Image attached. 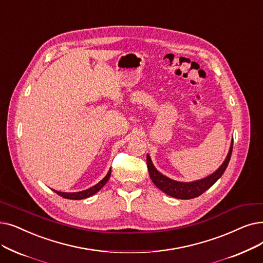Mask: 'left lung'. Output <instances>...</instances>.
Instances as JSON below:
<instances>
[{"mask_svg":"<svg viewBox=\"0 0 263 263\" xmlns=\"http://www.w3.org/2000/svg\"><path fill=\"white\" fill-rule=\"evenodd\" d=\"M232 148H233V140L231 141L229 153H228L222 164L218 168H217L214 173H212L211 175L204 177L202 179L189 181V182L177 181L174 179H171L167 176L159 172V171L155 167L152 159H151V156L147 154L148 172H149V176H151L154 184L160 190L166 193V195H168L170 197L181 199V200H189V199L197 198V197L201 196L203 192L210 189L215 184V182L221 177L228 164H229L231 154H232Z\"/></svg>","mask_w":263,"mask_h":263,"instance_id":"left-lung-1","label":"left lung"}]
</instances>
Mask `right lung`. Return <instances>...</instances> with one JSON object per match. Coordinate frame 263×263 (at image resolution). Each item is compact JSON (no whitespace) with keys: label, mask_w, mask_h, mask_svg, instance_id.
Here are the masks:
<instances>
[{"label":"right lung","mask_w":263,"mask_h":263,"mask_svg":"<svg viewBox=\"0 0 263 263\" xmlns=\"http://www.w3.org/2000/svg\"><path fill=\"white\" fill-rule=\"evenodd\" d=\"M110 173H111V170L109 168L108 173L106 174V176L102 179L101 181H99L97 185L90 187L86 190H83V191H78V192H61V191H57V190H53L57 195H59L60 197L62 198H65V199H70V200H82V199H87L91 196H93L95 193H97L99 190H101L102 188L104 187V185L107 182V180L109 179L110 177Z\"/></svg>","instance_id":"right-lung-1"}]
</instances>
